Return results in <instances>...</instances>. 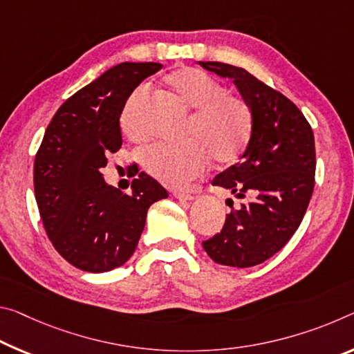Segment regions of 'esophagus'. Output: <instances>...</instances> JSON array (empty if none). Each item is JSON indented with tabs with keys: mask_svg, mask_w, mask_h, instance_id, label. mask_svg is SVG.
Wrapping results in <instances>:
<instances>
[{
	"mask_svg": "<svg viewBox=\"0 0 354 354\" xmlns=\"http://www.w3.org/2000/svg\"><path fill=\"white\" fill-rule=\"evenodd\" d=\"M173 197H175L179 201H192L195 198L192 194L183 192V190H175V192H173Z\"/></svg>",
	"mask_w": 354,
	"mask_h": 354,
	"instance_id": "1",
	"label": "esophagus"
}]
</instances>
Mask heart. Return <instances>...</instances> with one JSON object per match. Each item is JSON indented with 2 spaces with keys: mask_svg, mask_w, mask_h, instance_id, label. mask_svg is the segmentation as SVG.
<instances>
[{
  "mask_svg": "<svg viewBox=\"0 0 354 354\" xmlns=\"http://www.w3.org/2000/svg\"><path fill=\"white\" fill-rule=\"evenodd\" d=\"M165 85L192 109L186 133L192 140L183 145H156L143 156L148 173L170 187H183L198 176L214 157L221 164L238 159L252 136V113L243 99L223 91L206 72L181 67L165 77ZM148 93L138 88L131 94L121 113L127 137H147L145 105Z\"/></svg>",
  "mask_w": 354,
  "mask_h": 354,
  "instance_id": "1",
  "label": "heart"
}]
</instances>
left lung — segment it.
<instances>
[{
	"instance_id": "1",
	"label": "left lung",
	"mask_w": 354,
	"mask_h": 354,
	"mask_svg": "<svg viewBox=\"0 0 354 354\" xmlns=\"http://www.w3.org/2000/svg\"><path fill=\"white\" fill-rule=\"evenodd\" d=\"M198 64L233 80L252 113V136L239 162L212 179V186L241 200L239 207L203 249L218 265L250 268L277 254L298 230L313 192L315 138L298 106L243 67Z\"/></svg>"
}]
</instances>
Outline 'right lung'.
<instances>
[{"label":"right lung","instance_id":"add662e5","mask_svg":"<svg viewBox=\"0 0 354 354\" xmlns=\"http://www.w3.org/2000/svg\"><path fill=\"white\" fill-rule=\"evenodd\" d=\"M159 63H121L59 106L35 159V194L58 254L86 272L120 268L137 249L149 206L168 192L147 173L131 195L105 183L106 157L121 148L126 100Z\"/></svg>","mask_w":354,"mask_h":354}]
</instances>
